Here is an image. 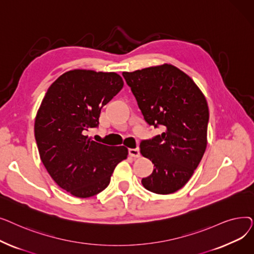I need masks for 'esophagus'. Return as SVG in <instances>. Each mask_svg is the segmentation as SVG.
<instances>
[{
    "instance_id": "esophagus-1",
    "label": "esophagus",
    "mask_w": 254,
    "mask_h": 254,
    "mask_svg": "<svg viewBox=\"0 0 254 254\" xmlns=\"http://www.w3.org/2000/svg\"><path fill=\"white\" fill-rule=\"evenodd\" d=\"M128 154H129L131 157L137 158V157L140 156V151H139L138 148H130V149H128Z\"/></svg>"
}]
</instances>
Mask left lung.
I'll return each mask as SVG.
<instances>
[{"label":"left lung","instance_id":"obj_1","mask_svg":"<svg viewBox=\"0 0 254 254\" xmlns=\"http://www.w3.org/2000/svg\"><path fill=\"white\" fill-rule=\"evenodd\" d=\"M145 122L162 135L142 140L141 154L155 169L142 179L144 188L158 194L179 190L192 176L205 153L209 109L193 80L172 64L124 72Z\"/></svg>","mask_w":254,"mask_h":254}]
</instances>
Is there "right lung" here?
I'll return each instance as SVG.
<instances>
[{"label":"right lung","instance_id":"1","mask_svg":"<svg viewBox=\"0 0 254 254\" xmlns=\"http://www.w3.org/2000/svg\"><path fill=\"white\" fill-rule=\"evenodd\" d=\"M124 86L116 73L73 70L48 88L35 120V138L41 161L61 189L77 197L104 190L117 166L127 156L125 146L88 139L99 127L103 106Z\"/></svg>","mask_w":254,"mask_h":254}]
</instances>
